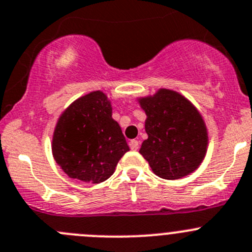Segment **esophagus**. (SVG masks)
Segmentation results:
<instances>
[{
    "instance_id": "1",
    "label": "esophagus",
    "mask_w": 252,
    "mask_h": 252,
    "mask_svg": "<svg viewBox=\"0 0 252 252\" xmlns=\"http://www.w3.org/2000/svg\"><path fill=\"white\" fill-rule=\"evenodd\" d=\"M129 146L131 150H138L139 149V141L138 140H130L129 141Z\"/></svg>"
}]
</instances>
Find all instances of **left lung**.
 <instances>
[{
  "mask_svg": "<svg viewBox=\"0 0 252 252\" xmlns=\"http://www.w3.org/2000/svg\"><path fill=\"white\" fill-rule=\"evenodd\" d=\"M145 111V131L139 153L158 177L177 180L193 172L203 161L208 134L196 107L178 92L161 89L139 99Z\"/></svg>",
  "mask_w": 252,
  "mask_h": 252,
  "instance_id": "obj_1",
  "label": "left lung"
}]
</instances>
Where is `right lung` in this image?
Wrapping results in <instances>:
<instances>
[{"label": "right lung", "instance_id": "add662e5", "mask_svg": "<svg viewBox=\"0 0 252 252\" xmlns=\"http://www.w3.org/2000/svg\"><path fill=\"white\" fill-rule=\"evenodd\" d=\"M53 155L69 177L101 183L113 175L122 156L129 151L112 106L101 91L72 102L59 118L53 135Z\"/></svg>", "mask_w": 252, "mask_h": 252}]
</instances>
